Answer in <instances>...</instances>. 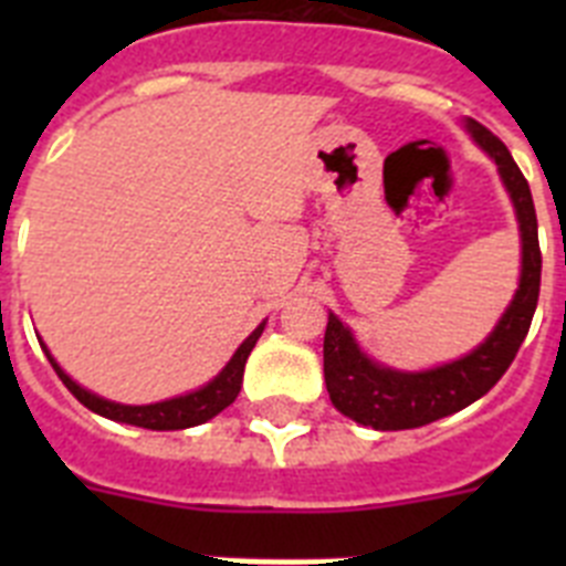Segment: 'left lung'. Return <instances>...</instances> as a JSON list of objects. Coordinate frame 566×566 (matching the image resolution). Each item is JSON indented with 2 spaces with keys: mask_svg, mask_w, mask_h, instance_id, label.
I'll return each mask as SVG.
<instances>
[{
  "mask_svg": "<svg viewBox=\"0 0 566 566\" xmlns=\"http://www.w3.org/2000/svg\"><path fill=\"white\" fill-rule=\"evenodd\" d=\"M473 142L496 161L499 175L516 207L522 232V277L507 312L479 348L462 359L439 365L431 371H394L374 363L359 352L357 339L334 314H328L323 339V371L334 408L374 431H405L457 413L476 402L493 388L516 359L536 314L542 289V249H538V221L527 178L513 161L510 149L479 122H464Z\"/></svg>",
  "mask_w": 566,
  "mask_h": 566,
  "instance_id": "obj_1",
  "label": "left lung"
}]
</instances>
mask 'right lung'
Instances as JSON below:
<instances>
[{
  "label": "right lung",
  "instance_id": "1",
  "mask_svg": "<svg viewBox=\"0 0 566 566\" xmlns=\"http://www.w3.org/2000/svg\"><path fill=\"white\" fill-rule=\"evenodd\" d=\"M263 326H266V323H260V326L243 339V345L232 354L227 368H223L212 382H207L203 388H198V391L192 394H184V397L164 399V402H153V405H118V402H109V399L96 397V394H90L87 388L73 382V379L59 368L56 359L50 357L48 345L42 343V348L44 354H48L50 365H53V371H56L59 379L67 385V391L73 394L84 408L98 413V417H107L113 419V422L135 424V428H147V431H181V428L203 424L207 419L218 417L223 408H229V405L234 402V397L240 394V385H243V368H247V359L249 354H252L258 337L263 334Z\"/></svg>",
  "mask_w": 566,
  "mask_h": 566
}]
</instances>
